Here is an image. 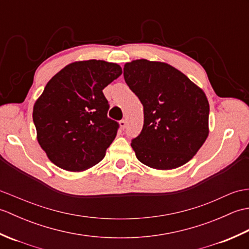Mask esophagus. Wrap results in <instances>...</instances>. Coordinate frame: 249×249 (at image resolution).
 <instances>
[{"label":"esophagus","mask_w":249,"mask_h":249,"mask_svg":"<svg viewBox=\"0 0 249 249\" xmlns=\"http://www.w3.org/2000/svg\"><path fill=\"white\" fill-rule=\"evenodd\" d=\"M120 126H121V128H125L126 127V121L125 120H122V121H120Z\"/></svg>","instance_id":"1"}]
</instances>
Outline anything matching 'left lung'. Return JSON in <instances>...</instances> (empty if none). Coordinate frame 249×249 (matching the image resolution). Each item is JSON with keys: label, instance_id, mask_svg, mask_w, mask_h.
<instances>
[{"label": "left lung", "instance_id": "1", "mask_svg": "<svg viewBox=\"0 0 249 249\" xmlns=\"http://www.w3.org/2000/svg\"><path fill=\"white\" fill-rule=\"evenodd\" d=\"M124 79L143 106V127L131 140L136 156L151 168L183 166L209 136L210 106L204 92L167 63H126Z\"/></svg>", "mask_w": 249, "mask_h": 249}]
</instances>
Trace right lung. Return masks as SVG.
Returning a JSON list of instances; mask_svg holds the SVG:
<instances>
[{"label":"right lung","instance_id":"add662e5","mask_svg":"<svg viewBox=\"0 0 249 249\" xmlns=\"http://www.w3.org/2000/svg\"><path fill=\"white\" fill-rule=\"evenodd\" d=\"M121 73L115 63L80 61L47 83L34 105L33 122L38 143L54 165L83 171L105 157L120 125L108 118L103 89Z\"/></svg>","mask_w":249,"mask_h":249}]
</instances>
